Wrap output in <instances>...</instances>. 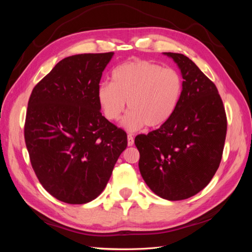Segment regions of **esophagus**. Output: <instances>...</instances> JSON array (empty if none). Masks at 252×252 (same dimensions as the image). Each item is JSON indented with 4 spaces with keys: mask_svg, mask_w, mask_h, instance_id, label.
<instances>
[{
    "mask_svg": "<svg viewBox=\"0 0 252 252\" xmlns=\"http://www.w3.org/2000/svg\"><path fill=\"white\" fill-rule=\"evenodd\" d=\"M133 144H134L133 136L131 134H128V136H127V145H128V146H132Z\"/></svg>",
    "mask_w": 252,
    "mask_h": 252,
    "instance_id": "1",
    "label": "esophagus"
}]
</instances>
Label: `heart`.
Listing matches in <instances>:
<instances>
[{
    "mask_svg": "<svg viewBox=\"0 0 252 252\" xmlns=\"http://www.w3.org/2000/svg\"><path fill=\"white\" fill-rule=\"evenodd\" d=\"M183 90L181 75L171 68L145 60H131L114 68L111 83L96 89L98 107L108 121H123L127 130L164 125L177 109Z\"/></svg>",
    "mask_w": 252,
    "mask_h": 252,
    "instance_id": "obj_1",
    "label": "heart"
}]
</instances>
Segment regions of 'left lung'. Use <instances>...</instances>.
Listing matches in <instances>:
<instances>
[{
	"instance_id": "8db88e82",
	"label": "left lung",
	"mask_w": 252,
	"mask_h": 252,
	"mask_svg": "<svg viewBox=\"0 0 252 252\" xmlns=\"http://www.w3.org/2000/svg\"><path fill=\"white\" fill-rule=\"evenodd\" d=\"M181 70L183 90L172 117L157 130L135 136L143 180L158 196H193L216 174L224 149L227 120L219 91L191 60L163 52Z\"/></svg>"
}]
</instances>
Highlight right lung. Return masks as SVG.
I'll return each mask as SVG.
<instances>
[{"mask_svg": "<svg viewBox=\"0 0 252 252\" xmlns=\"http://www.w3.org/2000/svg\"><path fill=\"white\" fill-rule=\"evenodd\" d=\"M114 53L63 59L33 88L25 142L42 186L59 201L86 204L101 194L127 134L102 116L96 89Z\"/></svg>", "mask_w": 252, "mask_h": 252, "instance_id": "1", "label": "right lung"}]
</instances>
